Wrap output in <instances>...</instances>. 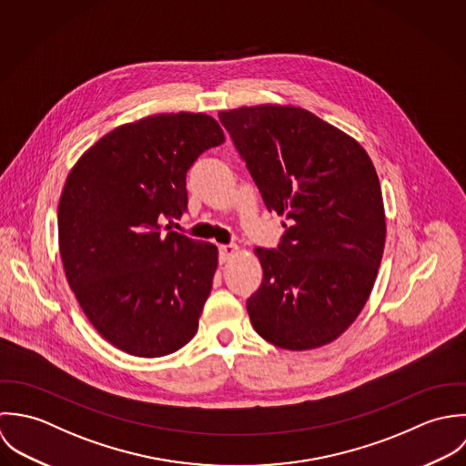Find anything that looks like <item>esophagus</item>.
Returning a JSON list of instances; mask_svg holds the SVG:
<instances>
[{
  "instance_id": "esophagus-1",
  "label": "esophagus",
  "mask_w": 466,
  "mask_h": 466,
  "mask_svg": "<svg viewBox=\"0 0 466 466\" xmlns=\"http://www.w3.org/2000/svg\"><path fill=\"white\" fill-rule=\"evenodd\" d=\"M239 252V248L236 245H221L219 247V263L225 265L230 261V258H234Z\"/></svg>"
}]
</instances>
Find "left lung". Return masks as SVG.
Segmentation results:
<instances>
[{"mask_svg":"<svg viewBox=\"0 0 466 466\" xmlns=\"http://www.w3.org/2000/svg\"><path fill=\"white\" fill-rule=\"evenodd\" d=\"M268 210L284 216L279 250L254 248L263 282L247 300L267 342L289 351L337 340L371 295L385 210L368 151L291 104L219 111Z\"/></svg>","mask_w":466,"mask_h":466,"instance_id":"obj_1","label":"left lung"}]
</instances>
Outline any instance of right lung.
Segmentation results:
<instances>
[{
  "instance_id": "1",
  "label": "right lung",
  "mask_w": 466,
  "mask_h": 466,
  "mask_svg": "<svg viewBox=\"0 0 466 466\" xmlns=\"http://www.w3.org/2000/svg\"><path fill=\"white\" fill-rule=\"evenodd\" d=\"M225 142L205 113H157L116 126L72 167L59 199L68 284L102 339L142 359L184 348L198 331L218 247L162 232L187 208L188 167Z\"/></svg>"
}]
</instances>
